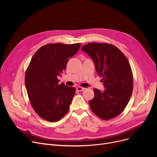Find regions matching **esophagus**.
Listing matches in <instances>:
<instances>
[{
	"mask_svg": "<svg viewBox=\"0 0 157 157\" xmlns=\"http://www.w3.org/2000/svg\"><path fill=\"white\" fill-rule=\"evenodd\" d=\"M77 90H78V91L81 92V91H83V90H85V88L81 87V86H78V87H77Z\"/></svg>",
	"mask_w": 157,
	"mask_h": 157,
	"instance_id": "34e87169",
	"label": "esophagus"
}]
</instances>
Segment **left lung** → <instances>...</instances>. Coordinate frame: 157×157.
Segmentation results:
<instances>
[{
  "instance_id": "8db88e82",
  "label": "left lung",
  "mask_w": 157,
  "mask_h": 157,
  "mask_svg": "<svg viewBox=\"0 0 157 157\" xmlns=\"http://www.w3.org/2000/svg\"><path fill=\"white\" fill-rule=\"evenodd\" d=\"M81 50L92 58L105 87L103 92L94 90L90 108L101 119L117 117L125 109L132 94L133 75L129 62L118 48L108 43H90Z\"/></svg>"
}]
</instances>
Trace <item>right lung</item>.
Instances as JSON below:
<instances>
[{
	"mask_svg": "<svg viewBox=\"0 0 157 157\" xmlns=\"http://www.w3.org/2000/svg\"><path fill=\"white\" fill-rule=\"evenodd\" d=\"M81 45L49 44L40 48L32 56L25 83L33 109L44 120L59 121L69 109L76 89L63 83L59 85L57 77Z\"/></svg>",
	"mask_w": 157,
	"mask_h": 157,
	"instance_id": "add662e5",
	"label": "right lung"
}]
</instances>
